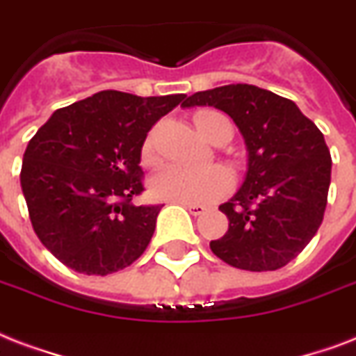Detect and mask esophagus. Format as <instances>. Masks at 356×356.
<instances>
[{
  "label": "esophagus",
  "mask_w": 356,
  "mask_h": 356,
  "mask_svg": "<svg viewBox=\"0 0 356 356\" xmlns=\"http://www.w3.org/2000/svg\"><path fill=\"white\" fill-rule=\"evenodd\" d=\"M181 206H184V208L186 209H189V213H191V216H202L204 211H206V206H200V204H181Z\"/></svg>",
  "instance_id": "esophagus-1"
}]
</instances>
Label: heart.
Returning a JSON list of instances; mask_svg holds the SVG:
<instances>
[{
    "mask_svg": "<svg viewBox=\"0 0 356 356\" xmlns=\"http://www.w3.org/2000/svg\"><path fill=\"white\" fill-rule=\"evenodd\" d=\"M195 126L204 139L213 143L227 131L232 137V122L227 115L213 109H204L195 115ZM143 161H154V140L148 137L143 145ZM232 186V176L222 167H206V169H187L178 165H167L150 178L148 189L154 198L178 204H206L222 197Z\"/></svg>",
    "mask_w": 356,
    "mask_h": 356,
    "instance_id": "1",
    "label": "heart"
}]
</instances>
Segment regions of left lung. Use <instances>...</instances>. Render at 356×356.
I'll use <instances>...</instances> for the list:
<instances>
[{
  "instance_id": "left-lung-1",
  "label": "left lung",
  "mask_w": 356,
  "mask_h": 356,
  "mask_svg": "<svg viewBox=\"0 0 356 356\" xmlns=\"http://www.w3.org/2000/svg\"><path fill=\"white\" fill-rule=\"evenodd\" d=\"M211 106L243 135L247 175L219 209L228 230L209 243L228 266L275 271L301 252L323 221L330 186V152L318 126L288 98L236 83L186 96L181 107Z\"/></svg>"
}]
</instances>
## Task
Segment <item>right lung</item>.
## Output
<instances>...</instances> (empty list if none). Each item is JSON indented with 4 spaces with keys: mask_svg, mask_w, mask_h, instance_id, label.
<instances>
[{
    "mask_svg": "<svg viewBox=\"0 0 356 356\" xmlns=\"http://www.w3.org/2000/svg\"><path fill=\"white\" fill-rule=\"evenodd\" d=\"M184 98L100 90L57 109L29 140L20 172L29 219L66 267L104 277L145 252L161 206L131 202L145 191L140 150Z\"/></svg>",
    "mask_w": 356,
    "mask_h": 356,
    "instance_id": "add662e5",
    "label": "right lung"
}]
</instances>
